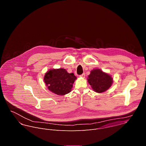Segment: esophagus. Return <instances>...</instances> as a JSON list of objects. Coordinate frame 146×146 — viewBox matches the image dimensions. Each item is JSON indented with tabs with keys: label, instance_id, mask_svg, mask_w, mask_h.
<instances>
[{
	"label": "esophagus",
	"instance_id": "esophagus-1",
	"mask_svg": "<svg viewBox=\"0 0 146 146\" xmlns=\"http://www.w3.org/2000/svg\"><path fill=\"white\" fill-rule=\"evenodd\" d=\"M85 74H83L82 75H80V77H81V78H85Z\"/></svg>",
	"mask_w": 146,
	"mask_h": 146
}]
</instances>
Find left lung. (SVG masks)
Listing matches in <instances>:
<instances>
[{
    "label": "left lung",
    "mask_w": 146,
    "mask_h": 146,
    "mask_svg": "<svg viewBox=\"0 0 146 146\" xmlns=\"http://www.w3.org/2000/svg\"><path fill=\"white\" fill-rule=\"evenodd\" d=\"M87 80L92 89L98 93L107 90L112 86L113 82V78L110 74L100 68L92 70Z\"/></svg>",
    "instance_id": "8db88e82"
}]
</instances>
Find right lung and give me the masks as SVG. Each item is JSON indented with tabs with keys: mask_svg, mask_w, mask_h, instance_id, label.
<instances>
[{
	"mask_svg": "<svg viewBox=\"0 0 146 146\" xmlns=\"http://www.w3.org/2000/svg\"><path fill=\"white\" fill-rule=\"evenodd\" d=\"M77 78L74 73H68L66 69L52 68L45 74L44 81L48 89L58 96L69 93Z\"/></svg>",
	"mask_w": 146,
	"mask_h": 146,
	"instance_id": "right-lung-1",
	"label": "right lung"
}]
</instances>
